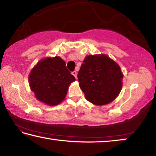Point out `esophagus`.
<instances>
[{"label": "esophagus", "instance_id": "esophagus-1", "mask_svg": "<svg viewBox=\"0 0 156 156\" xmlns=\"http://www.w3.org/2000/svg\"><path fill=\"white\" fill-rule=\"evenodd\" d=\"M72 73V75H73V76H74V77H75L76 78H77V72H76V71H74V72H73Z\"/></svg>", "mask_w": 156, "mask_h": 156}]
</instances>
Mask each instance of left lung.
<instances>
[{
    "label": "left lung",
    "instance_id": "1",
    "mask_svg": "<svg viewBox=\"0 0 156 156\" xmlns=\"http://www.w3.org/2000/svg\"><path fill=\"white\" fill-rule=\"evenodd\" d=\"M78 78L86 99L102 106L118 96L122 89L123 74L120 66L106 54L89 55L84 58Z\"/></svg>",
    "mask_w": 156,
    "mask_h": 156
}]
</instances>
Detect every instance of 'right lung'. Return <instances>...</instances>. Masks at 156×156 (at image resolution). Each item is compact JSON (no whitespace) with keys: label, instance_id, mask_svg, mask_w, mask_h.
<instances>
[{"label":"right lung","instance_id":"right-lung-1","mask_svg":"<svg viewBox=\"0 0 156 156\" xmlns=\"http://www.w3.org/2000/svg\"><path fill=\"white\" fill-rule=\"evenodd\" d=\"M75 80L67 69L65 60L59 56L41 59L31 70L28 78L36 99L49 106L61 103L70 84Z\"/></svg>","mask_w":156,"mask_h":156}]
</instances>
